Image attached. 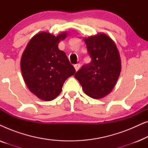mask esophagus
Here are the masks:
<instances>
[{
	"label": "esophagus",
	"instance_id": "esophagus-1",
	"mask_svg": "<svg viewBox=\"0 0 148 148\" xmlns=\"http://www.w3.org/2000/svg\"><path fill=\"white\" fill-rule=\"evenodd\" d=\"M80 66H81V64H75L74 67H75V69L76 71H78L79 69Z\"/></svg>",
	"mask_w": 148,
	"mask_h": 148
}]
</instances>
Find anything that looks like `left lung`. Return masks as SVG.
<instances>
[{"mask_svg": "<svg viewBox=\"0 0 148 148\" xmlns=\"http://www.w3.org/2000/svg\"><path fill=\"white\" fill-rule=\"evenodd\" d=\"M92 58L75 74L83 90L91 98H103L116 85L121 71V60L114 42L104 33L84 38Z\"/></svg>", "mask_w": 148, "mask_h": 148, "instance_id": "obj_1", "label": "left lung"}]
</instances>
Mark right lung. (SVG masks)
Listing matches in <instances>:
<instances>
[{
	"label": "right lung",
	"instance_id": "obj_1",
	"mask_svg": "<svg viewBox=\"0 0 148 148\" xmlns=\"http://www.w3.org/2000/svg\"><path fill=\"white\" fill-rule=\"evenodd\" d=\"M66 36V32L56 36L40 32L32 38L22 54L20 66L24 82L30 92L42 100L56 98L65 80L75 73L65 52L58 47Z\"/></svg>",
	"mask_w": 148,
	"mask_h": 148
}]
</instances>
